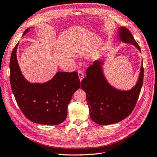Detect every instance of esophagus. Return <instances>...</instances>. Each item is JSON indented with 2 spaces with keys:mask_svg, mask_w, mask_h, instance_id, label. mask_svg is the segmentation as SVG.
<instances>
[{
  "mask_svg": "<svg viewBox=\"0 0 157 157\" xmlns=\"http://www.w3.org/2000/svg\"><path fill=\"white\" fill-rule=\"evenodd\" d=\"M78 76H79V78L80 82H82V80L83 78V72L82 71H78Z\"/></svg>",
  "mask_w": 157,
  "mask_h": 157,
  "instance_id": "1",
  "label": "esophagus"
}]
</instances>
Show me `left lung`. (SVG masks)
<instances>
[{"instance_id": "left-lung-1", "label": "left lung", "mask_w": 157, "mask_h": 157, "mask_svg": "<svg viewBox=\"0 0 157 157\" xmlns=\"http://www.w3.org/2000/svg\"><path fill=\"white\" fill-rule=\"evenodd\" d=\"M117 34L121 41L130 44L141 52L131 32L125 27H119ZM103 60L98 59L87 68L81 87L86 94L91 119L97 124L107 125L125 119L133 110L143 86L144 69L141 63L137 82L132 89L121 90L108 82L103 71Z\"/></svg>"}]
</instances>
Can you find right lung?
Masks as SVG:
<instances>
[{
  "label": "right lung",
  "instance_id": "right-lung-1",
  "mask_svg": "<svg viewBox=\"0 0 157 157\" xmlns=\"http://www.w3.org/2000/svg\"><path fill=\"white\" fill-rule=\"evenodd\" d=\"M27 29L23 36L29 33ZM18 43L12 52L10 81L12 91L25 117L36 123L56 125L67 117V106L74 92L80 87L77 71H58L48 82L31 83L24 77L18 63Z\"/></svg>",
  "mask_w": 157,
  "mask_h": 157
}]
</instances>
